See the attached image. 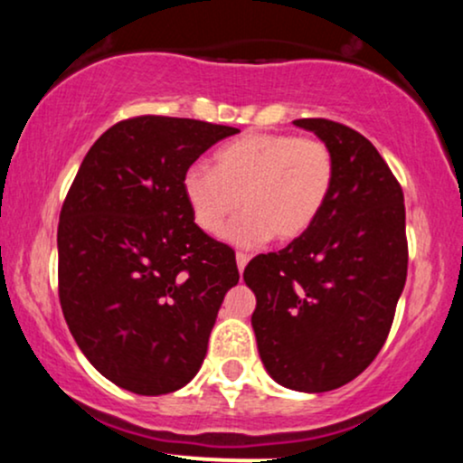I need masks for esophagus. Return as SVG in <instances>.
<instances>
[{
    "instance_id": "obj_1",
    "label": "esophagus",
    "mask_w": 463,
    "mask_h": 463,
    "mask_svg": "<svg viewBox=\"0 0 463 463\" xmlns=\"http://www.w3.org/2000/svg\"><path fill=\"white\" fill-rule=\"evenodd\" d=\"M248 261H250V257H248L246 252H237V268H239V272H243V268H246Z\"/></svg>"
}]
</instances>
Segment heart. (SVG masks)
<instances>
[{"mask_svg": "<svg viewBox=\"0 0 463 463\" xmlns=\"http://www.w3.org/2000/svg\"><path fill=\"white\" fill-rule=\"evenodd\" d=\"M215 167L191 165L183 194L194 222L217 235L239 206L246 213L226 231L239 246L263 243L272 235L294 241L316 224L335 183L331 147L316 137L261 132L226 143Z\"/></svg>", "mask_w": 463, "mask_h": 463, "instance_id": "obj_1", "label": "heart"}]
</instances>
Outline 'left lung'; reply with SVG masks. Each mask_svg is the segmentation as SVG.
I'll return each instance as SVG.
<instances>
[{
	"label": "left lung",
	"mask_w": 463,
	"mask_h": 463,
	"mask_svg": "<svg viewBox=\"0 0 463 463\" xmlns=\"http://www.w3.org/2000/svg\"><path fill=\"white\" fill-rule=\"evenodd\" d=\"M335 156L326 206L305 235L243 269L265 370L298 392L346 385L383 348L407 280L405 198L376 147L337 121L296 119Z\"/></svg>",
	"instance_id": "1"
}]
</instances>
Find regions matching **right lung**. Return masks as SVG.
<instances>
[{"instance_id":"obj_1","label":"right lung","mask_w":463,"mask_h":463,"mask_svg":"<svg viewBox=\"0 0 463 463\" xmlns=\"http://www.w3.org/2000/svg\"><path fill=\"white\" fill-rule=\"evenodd\" d=\"M237 128L139 115L93 143L58 222V298L93 368L124 390L158 396L204 361L235 250L206 235L183 194L184 172Z\"/></svg>"}]
</instances>
